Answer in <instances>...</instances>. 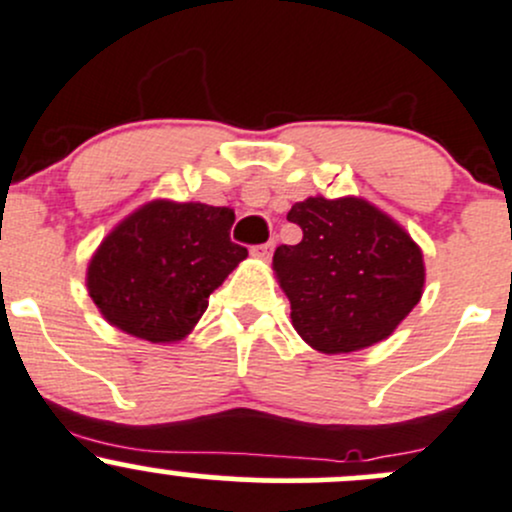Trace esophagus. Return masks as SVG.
I'll use <instances>...</instances> for the list:
<instances>
[{"instance_id": "esophagus-1", "label": "esophagus", "mask_w": 512, "mask_h": 512, "mask_svg": "<svg viewBox=\"0 0 512 512\" xmlns=\"http://www.w3.org/2000/svg\"><path fill=\"white\" fill-rule=\"evenodd\" d=\"M271 251H273V244L268 241V244L254 246V249H251V254H254L256 258H268V256H271Z\"/></svg>"}]
</instances>
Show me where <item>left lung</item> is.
I'll return each mask as SVG.
<instances>
[{
    "instance_id": "1",
    "label": "left lung",
    "mask_w": 512,
    "mask_h": 512,
    "mask_svg": "<svg viewBox=\"0 0 512 512\" xmlns=\"http://www.w3.org/2000/svg\"><path fill=\"white\" fill-rule=\"evenodd\" d=\"M288 221L303 229L273 254L298 335L325 355L355 352L394 333L424 288L412 236L362 199L310 197Z\"/></svg>"
}]
</instances>
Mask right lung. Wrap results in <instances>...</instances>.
I'll return each mask as SVG.
<instances>
[{"mask_svg":"<svg viewBox=\"0 0 512 512\" xmlns=\"http://www.w3.org/2000/svg\"><path fill=\"white\" fill-rule=\"evenodd\" d=\"M234 212L189 202H150L100 244L88 293L110 325L150 342L182 340L209 295L249 256L231 241Z\"/></svg>","mask_w":512,"mask_h":512,"instance_id":"add662e5","label":"right lung"}]
</instances>
